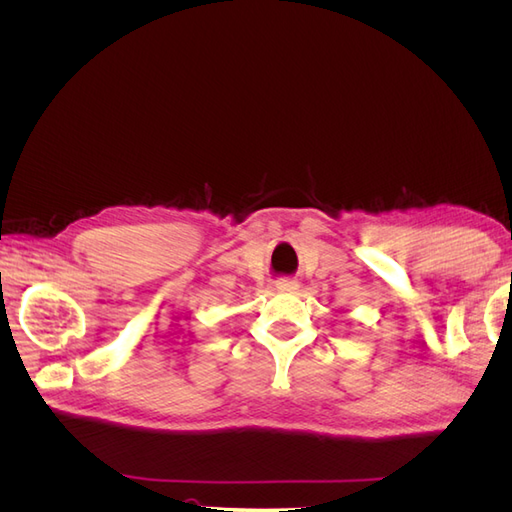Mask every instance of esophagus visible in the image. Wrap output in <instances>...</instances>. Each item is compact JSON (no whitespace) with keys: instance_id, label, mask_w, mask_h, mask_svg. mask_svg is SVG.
<instances>
[{"instance_id":"esophagus-1","label":"esophagus","mask_w":512,"mask_h":512,"mask_svg":"<svg viewBox=\"0 0 512 512\" xmlns=\"http://www.w3.org/2000/svg\"><path fill=\"white\" fill-rule=\"evenodd\" d=\"M275 288H277V290L292 292V290H297V288H299V282H297V280H292V277H282V280H277V282H275Z\"/></svg>"}]
</instances>
